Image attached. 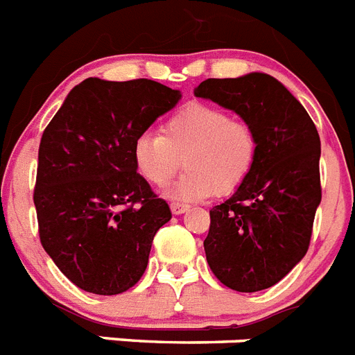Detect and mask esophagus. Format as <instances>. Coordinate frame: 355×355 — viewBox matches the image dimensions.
<instances>
[{
	"mask_svg": "<svg viewBox=\"0 0 355 355\" xmlns=\"http://www.w3.org/2000/svg\"><path fill=\"white\" fill-rule=\"evenodd\" d=\"M189 205H184V202H172L171 205V210H172V214L174 215H181V214H184V211L189 210Z\"/></svg>",
	"mask_w": 355,
	"mask_h": 355,
	"instance_id": "obj_1",
	"label": "esophagus"
}]
</instances>
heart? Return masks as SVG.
Instances as JSON below:
<instances>
[{"label": "heart", "instance_id": "obj_1", "mask_svg": "<svg viewBox=\"0 0 355 355\" xmlns=\"http://www.w3.org/2000/svg\"><path fill=\"white\" fill-rule=\"evenodd\" d=\"M255 157L253 127L207 104L184 105L166 118L162 135L141 132L132 147L136 171L154 187L168 183L183 163L187 171L166 192L183 201L235 192Z\"/></svg>", "mask_w": 355, "mask_h": 355}]
</instances>
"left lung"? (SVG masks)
<instances>
[{
  "label": "left lung",
  "instance_id": "8db88e82",
  "mask_svg": "<svg viewBox=\"0 0 355 355\" xmlns=\"http://www.w3.org/2000/svg\"><path fill=\"white\" fill-rule=\"evenodd\" d=\"M193 95L237 113L257 135L248 178L210 210L208 266L233 291L268 289L309 250L322 201L320 135L304 105L268 73L208 78Z\"/></svg>",
  "mask_w": 355,
  "mask_h": 355
}]
</instances>
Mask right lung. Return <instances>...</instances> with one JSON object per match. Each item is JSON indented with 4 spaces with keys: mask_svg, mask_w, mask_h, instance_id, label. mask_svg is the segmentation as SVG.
<instances>
[{
    "mask_svg": "<svg viewBox=\"0 0 355 355\" xmlns=\"http://www.w3.org/2000/svg\"><path fill=\"white\" fill-rule=\"evenodd\" d=\"M181 91L156 80L89 77L42 132L33 205L39 237L66 278L93 295L140 280L154 235L172 217L136 172L132 147Z\"/></svg>",
    "mask_w": 355,
    "mask_h": 355,
    "instance_id": "obj_1",
    "label": "right lung"
}]
</instances>
